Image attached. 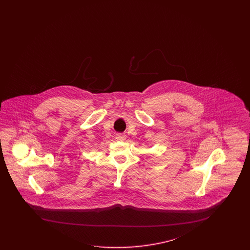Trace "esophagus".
I'll return each mask as SVG.
<instances>
[{
    "label": "esophagus",
    "mask_w": 250,
    "mask_h": 250,
    "mask_svg": "<svg viewBox=\"0 0 250 250\" xmlns=\"http://www.w3.org/2000/svg\"><path fill=\"white\" fill-rule=\"evenodd\" d=\"M116 139L119 141H125L126 139V136L125 135H117Z\"/></svg>",
    "instance_id": "1"
}]
</instances>
